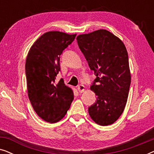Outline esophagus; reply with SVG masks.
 <instances>
[{"instance_id": "esophagus-1", "label": "esophagus", "mask_w": 154, "mask_h": 154, "mask_svg": "<svg viewBox=\"0 0 154 154\" xmlns=\"http://www.w3.org/2000/svg\"><path fill=\"white\" fill-rule=\"evenodd\" d=\"M78 90H79V92L80 93H81V92H84V90H85V86L83 85H82V84H80V85H78V88H77Z\"/></svg>"}]
</instances>
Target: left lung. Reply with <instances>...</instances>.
<instances>
[{"instance_id": "obj_1", "label": "left lung", "mask_w": 154, "mask_h": 154, "mask_svg": "<svg viewBox=\"0 0 154 154\" xmlns=\"http://www.w3.org/2000/svg\"><path fill=\"white\" fill-rule=\"evenodd\" d=\"M76 40L97 76L90 86L97 100L88 112L96 123L111 125L121 116L127 102L131 82L127 50L119 38L105 29L79 35Z\"/></svg>"}]
</instances>
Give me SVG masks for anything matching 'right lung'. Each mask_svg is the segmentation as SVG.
Here are the masks:
<instances>
[{
    "label": "right lung",
    "instance_id": "1",
    "mask_svg": "<svg viewBox=\"0 0 154 154\" xmlns=\"http://www.w3.org/2000/svg\"><path fill=\"white\" fill-rule=\"evenodd\" d=\"M75 35L49 31L35 42L27 55L25 73L29 100L38 116L49 123L60 121L73 100L71 88L56 77L60 71V55Z\"/></svg>",
    "mask_w": 154,
    "mask_h": 154
}]
</instances>
